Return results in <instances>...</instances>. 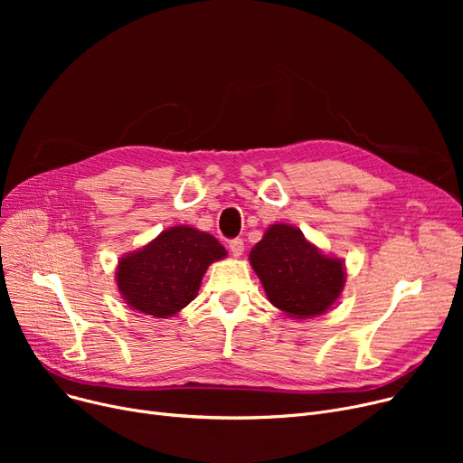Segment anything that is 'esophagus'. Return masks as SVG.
I'll list each match as a JSON object with an SVG mask.
<instances>
[{
  "label": "esophagus",
  "mask_w": 463,
  "mask_h": 463,
  "mask_svg": "<svg viewBox=\"0 0 463 463\" xmlns=\"http://www.w3.org/2000/svg\"><path fill=\"white\" fill-rule=\"evenodd\" d=\"M229 248H231V253L234 257H240L241 253H244V240L241 238H234L229 241Z\"/></svg>",
  "instance_id": "34e87169"
}]
</instances>
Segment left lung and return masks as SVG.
Here are the masks:
<instances>
[{
	"instance_id": "obj_1",
	"label": "left lung",
	"mask_w": 463,
	"mask_h": 463,
	"mask_svg": "<svg viewBox=\"0 0 463 463\" xmlns=\"http://www.w3.org/2000/svg\"><path fill=\"white\" fill-rule=\"evenodd\" d=\"M269 300L290 317L325 313L345 283L342 260L323 255L304 234L288 225H272L250 253Z\"/></svg>"
}]
</instances>
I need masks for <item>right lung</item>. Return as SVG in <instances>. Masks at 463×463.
<instances>
[{
	"mask_svg": "<svg viewBox=\"0 0 463 463\" xmlns=\"http://www.w3.org/2000/svg\"><path fill=\"white\" fill-rule=\"evenodd\" d=\"M225 255L212 234L185 225L173 227L119 260L118 288L137 311L170 317L194 300L208 264Z\"/></svg>",
	"mask_w": 463,
	"mask_h": 463,
	"instance_id": "right-lung-1",
	"label": "right lung"
}]
</instances>
